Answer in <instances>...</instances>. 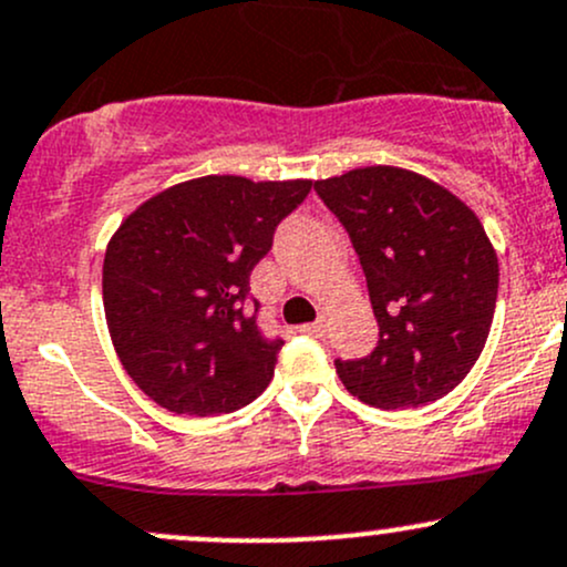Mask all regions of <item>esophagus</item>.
Here are the masks:
<instances>
[{"mask_svg":"<svg viewBox=\"0 0 567 567\" xmlns=\"http://www.w3.org/2000/svg\"><path fill=\"white\" fill-rule=\"evenodd\" d=\"M299 331H301V333H309V337H323V333H326V323H323V320H315V323L301 326Z\"/></svg>","mask_w":567,"mask_h":567,"instance_id":"34e87169","label":"esophagus"}]
</instances>
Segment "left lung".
Listing matches in <instances>:
<instances>
[{
	"instance_id": "left-lung-1",
	"label": "left lung",
	"mask_w": 567,
	"mask_h": 567,
	"mask_svg": "<svg viewBox=\"0 0 567 567\" xmlns=\"http://www.w3.org/2000/svg\"><path fill=\"white\" fill-rule=\"evenodd\" d=\"M348 230L380 339L363 359H337L339 380L380 410L424 408L467 378L484 350L499 268L484 225L440 184L372 165L315 182Z\"/></svg>"
}]
</instances>
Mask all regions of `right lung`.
Returning a JSON list of instances; mask_svg holds the SVG:
<instances>
[{
	"instance_id": "1",
	"label": "right lung",
	"mask_w": 567,
	"mask_h": 567,
	"mask_svg": "<svg viewBox=\"0 0 567 567\" xmlns=\"http://www.w3.org/2000/svg\"><path fill=\"white\" fill-rule=\"evenodd\" d=\"M312 182L204 176L135 208L113 234L103 303L118 361L176 415H223L255 402L282 348L258 326L249 274Z\"/></svg>"
}]
</instances>
